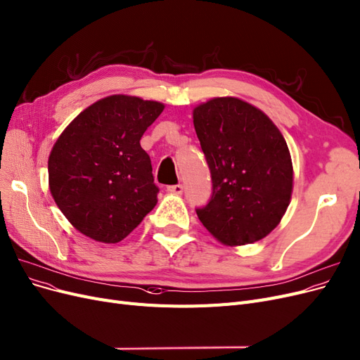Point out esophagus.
<instances>
[{
	"mask_svg": "<svg viewBox=\"0 0 360 360\" xmlns=\"http://www.w3.org/2000/svg\"><path fill=\"white\" fill-rule=\"evenodd\" d=\"M167 191H168L169 193L181 195V193H183V184H172V186H168Z\"/></svg>",
	"mask_w": 360,
	"mask_h": 360,
	"instance_id": "1",
	"label": "esophagus"
}]
</instances>
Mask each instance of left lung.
Instances as JSON below:
<instances>
[{
	"label": "left lung",
	"mask_w": 360,
	"mask_h": 360,
	"mask_svg": "<svg viewBox=\"0 0 360 360\" xmlns=\"http://www.w3.org/2000/svg\"><path fill=\"white\" fill-rule=\"evenodd\" d=\"M193 125L213 183L198 217L226 245L262 240L290 202L293 168L286 140L264 111L232 96L198 105Z\"/></svg>",
	"instance_id": "1"
}]
</instances>
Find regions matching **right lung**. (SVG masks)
Segmentation results:
<instances>
[{"mask_svg":"<svg viewBox=\"0 0 360 360\" xmlns=\"http://www.w3.org/2000/svg\"><path fill=\"white\" fill-rule=\"evenodd\" d=\"M164 104L111 95L96 101L59 135L49 156L56 205L86 237L119 243L158 202L152 162L140 146Z\"/></svg>","mask_w":360,"mask_h":360,"instance_id":"1","label":"right lung"}]
</instances>
